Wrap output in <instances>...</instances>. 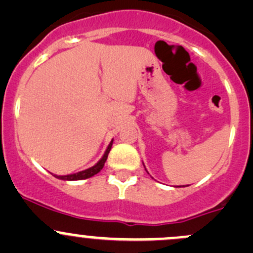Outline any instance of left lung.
<instances>
[{"instance_id": "1", "label": "left lung", "mask_w": 253, "mask_h": 253, "mask_svg": "<svg viewBox=\"0 0 253 253\" xmlns=\"http://www.w3.org/2000/svg\"><path fill=\"white\" fill-rule=\"evenodd\" d=\"M143 165H144V164H143Z\"/></svg>"}]
</instances>
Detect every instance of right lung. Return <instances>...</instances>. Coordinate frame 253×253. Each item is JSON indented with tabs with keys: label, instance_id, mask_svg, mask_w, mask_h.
Wrapping results in <instances>:
<instances>
[{
	"label": "right lung",
	"instance_id": "add662e5",
	"mask_svg": "<svg viewBox=\"0 0 253 253\" xmlns=\"http://www.w3.org/2000/svg\"><path fill=\"white\" fill-rule=\"evenodd\" d=\"M112 142H114V139L110 142V144L108 145V148H106L105 153H104V155L101 157V159L99 160L98 163H96L94 167L89 168V169H85L83 170V171H79V172H76V174H70V175H62V176H58V175H53L55 177L60 178V180H65V181H77V180H84V178H89L91 177V176L96 175L99 171H100L101 169L104 168V164H105L106 159H108V155L109 153H110L111 150V147H112Z\"/></svg>",
	"mask_w": 253,
	"mask_h": 253
}]
</instances>
